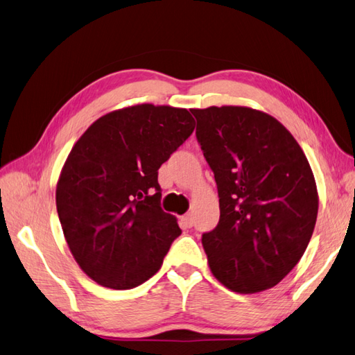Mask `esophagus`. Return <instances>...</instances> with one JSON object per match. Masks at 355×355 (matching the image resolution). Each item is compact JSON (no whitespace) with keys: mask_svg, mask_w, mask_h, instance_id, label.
<instances>
[{"mask_svg":"<svg viewBox=\"0 0 355 355\" xmlns=\"http://www.w3.org/2000/svg\"><path fill=\"white\" fill-rule=\"evenodd\" d=\"M182 223H183L186 227H192V225H193V217H192L191 214L183 215V217H182Z\"/></svg>","mask_w":355,"mask_h":355,"instance_id":"1","label":"esophagus"}]
</instances>
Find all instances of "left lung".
I'll list each match as a JSON object with an SVG mask.
<instances>
[{
    "mask_svg": "<svg viewBox=\"0 0 355 355\" xmlns=\"http://www.w3.org/2000/svg\"><path fill=\"white\" fill-rule=\"evenodd\" d=\"M191 112L220 198L218 225L201 237L212 274L240 294L272 288L314 232L318 196L308 158L291 132L260 110Z\"/></svg>",
    "mask_w": 355,
    "mask_h": 355,
    "instance_id": "1",
    "label": "left lung"
}]
</instances>
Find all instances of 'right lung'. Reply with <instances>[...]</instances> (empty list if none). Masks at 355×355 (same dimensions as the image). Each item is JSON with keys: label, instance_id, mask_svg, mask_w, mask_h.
<instances>
[{"label": "right lung", "instance_id": "add662e5", "mask_svg": "<svg viewBox=\"0 0 355 355\" xmlns=\"http://www.w3.org/2000/svg\"><path fill=\"white\" fill-rule=\"evenodd\" d=\"M193 123L186 109L138 104L98 118L72 148L57 211L73 259L101 286L132 289L149 280L182 234L162 209L158 169Z\"/></svg>", "mask_w": 355, "mask_h": 355}]
</instances>
